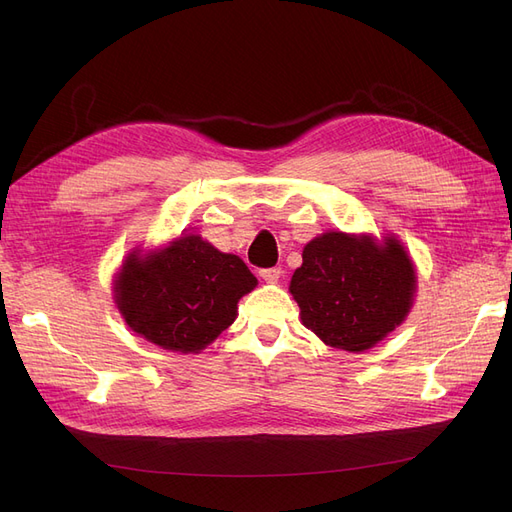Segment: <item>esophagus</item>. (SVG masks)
Returning a JSON list of instances; mask_svg holds the SVG:
<instances>
[{
	"mask_svg": "<svg viewBox=\"0 0 512 512\" xmlns=\"http://www.w3.org/2000/svg\"><path fill=\"white\" fill-rule=\"evenodd\" d=\"M260 277H262V280H265L267 284H277V282H280V277H282V269H280V267L262 269V271H260Z\"/></svg>",
	"mask_w": 512,
	"mask_h": 512,
	"instance_id": "1",
	"label": "esophagus"
}]
</instances>
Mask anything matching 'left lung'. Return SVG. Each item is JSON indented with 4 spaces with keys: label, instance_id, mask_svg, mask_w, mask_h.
I'll list each match as a JSON object with an SVG mask.
<instances>
[{
    "label": "left lung",
    "instance_id": "1",
    "mask_svg": "<svg viewBox=\"0 0 512 512\" xmlns=\"http://www.w3.org/2000/svg\"><path fill=\"white\" fill-rule=\"evenodd\" d=\"M416 269L395 235L327 230L303 247L290 294L301 322L324 344L365 352L393 333L410 314Z\"/></svg>",
    "mask_w": 512,
    "mask_h": 512
}]
</instances>
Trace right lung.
<instances>
[{
  "label": "right lung",
  "mask_w": 512,
  "mask_h": 512,
  "mask_svg": "<svg viewBox=\"0 0 512 512\" xmlns=\"http://www.w3.org/2000/svg\"><path fill=\"white\" fill-rule=\"evenodd\" d=\"M258 280L235 254L200 235L156 250H134L113 280V299L128 327L170 352L198 354L237 318V303Z\"/></svg>",
  "instance_id": "right-lung-1"
}]
</instances>
